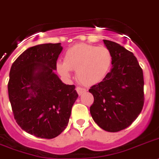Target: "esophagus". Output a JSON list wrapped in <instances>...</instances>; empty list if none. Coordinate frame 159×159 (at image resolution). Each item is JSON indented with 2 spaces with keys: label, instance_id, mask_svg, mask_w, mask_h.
Instances as JSON below:
<instances>
[{
  "label": "esophagus",
  "instance_id": "1",
  "mask_svg": "<svg viewBox=\"0 0 159 159\" xmlns=\"http://www.w3.org/2000/svg\"><path fill=\"white\" fill-rule=\"evenodd\" d=\"M76 90H77V94H79V95H82L83 93L86 92V89H84V88H82V87H79V86H77V87L76 88Z\"/></svg>",
  "mask_w": 159,
  "mask_h": 159
}]
</instances>
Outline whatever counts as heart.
<instances>
[{"label":"heart","mask_w":159,"mask_h":159,"mask_svg":"<svg viewBox=\"0 0 159 159\" xmlns=\"http://www.w3.org/2000/svg\"><path fill=\"white\" fill-rule=\"evenodd\" d=\"M112 63V53L106 47L78 43L66 51L64 62H57V69L66 78L71 76V70H76L78 82L85 86H93L107 77Z\"/></svg>","instance_id":"heart-1"}]
</instances>
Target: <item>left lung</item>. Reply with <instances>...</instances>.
<instances>
[{
	"instance_id": "left-lung-1",
	"label": "left lung",
	"mask_w": 159,
	"mask_h": 159,
	"mask_svg": "<svg viewBox=\"0 0 159 159\" xmlns=\"http://www.w3.org/2000/svg\"><path fill=\"white\" fill-rule=\"evenodd\" d=\"M103 43L112 53V68L89 90L94 96L90 111L101 129L116 133L129 127L142 110L143 71L133 52L112 41Z\"/></svg>"
}]
</instances>
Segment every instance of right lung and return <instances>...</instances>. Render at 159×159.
<instances>
[{"mask_svg":"<svg viewBox=\"0 0 159 159\" xmlns=\"http://www.w3.org/2000/svg\"><path fill=\"white\" fill-rule=\"evenodd\" d=\"M62 49L61 43L30 47L9 72L8 92L16 122L40 138L52 139L64 131L78 97L75 86L63 83L55 73Z\"/></svg>","mask_w":159,"mask_h":159,"instance_id":"add662e5","label":"right lung"}]
</instances>
